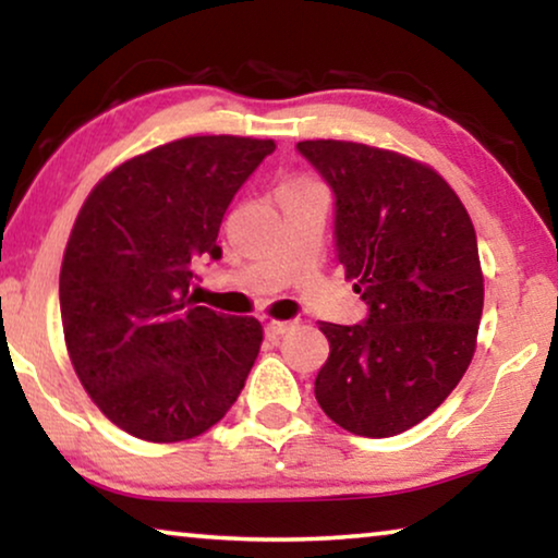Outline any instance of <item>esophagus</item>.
Instances as JSON below:
<instances>
[{"mask_svg": "<svg viewBox=\"0 0 558 558\" xmlns=\"http://www.w3.org/2000/svg\"><path fill=\"white\" fill-rule=\"evenodd\" d=\"M294 327L292 319H271V323H266V335H271V338H277V335H284Z\"/></svg>", "mask_w": 558, "mask_h": 558, "instance_id": "1", "label": "esophagus"}]
</instances>
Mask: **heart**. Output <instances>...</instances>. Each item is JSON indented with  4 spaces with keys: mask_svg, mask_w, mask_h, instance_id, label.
<instances>
[{
    "mask_svg": "<svg viewBox=\"0 0 558 558\" xmlns=\"http://www.w3.org/2000/svg\"><path fill=\"white\" fill-rule=\"evenodd\" d=\"M304 185H310V182H304V180H294V182H287L284 187L281 190H292V187H304Z\"/></svg>",
    "mask_w": 558,
    "mask_h": 558,
    "instance_id": "b5f03b06",
    "label": "heart"
}]
</instances>
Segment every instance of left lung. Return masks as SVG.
<instances>
[{"mask_svg": "<svg viewBox=\"0 0 558 558\" xmlns=\"http://www.w3.org/2000/svg\"><path fill=\"white\" fill-rule=\"evenodd\" d=\"M335 195V248L368 304L361 325L319 323L330 355L315 378L327 416L393 437L454 391L483 315L477 235L432 167L355 142L296 144Z\"/></svg>", "mask_w": 558, "mask_h": 558, "instance_id": "obj_1", "label": "left lung"}]
</instances>
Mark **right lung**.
<instances>
[{"label": "right lung", "instance_id": "add662e5", "mask_svg": "<svg viewBox=\"0 0 558 558\" xmlns=\"http://www.w3.org/2000/svg\"><path fill=\"white\" fill-rule=\"evenodd\" d=\"M277 149L187 136L106 174L83 203L60 269L65 345L106 418L136 439L182 441L226 416L264 330L195 304V266L251 172Z\"/></svg>", "mask_w": 558, "mask_h": 558}]
</instances>
